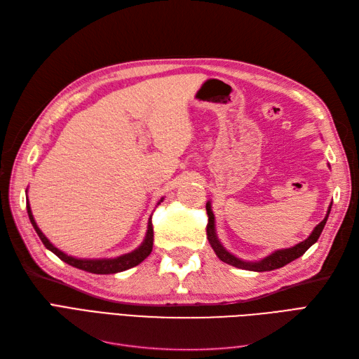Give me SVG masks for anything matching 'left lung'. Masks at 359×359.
Here are the masks:
<instances>
[{
    "instance_id": "left-lung-1",
    "label": "left lung",
    "mask_w": 359,
    "mask_h": 359,
    "mask_svg": "<svg viewBox=\"0 0 359 359\" xmlns=\"http://www.w3.org/2000/svg\"><path fill=\"white\" fill-rule=\"evenodd\" d=\"M330 211H331V206H330L327 217H325V219L316 227H314V231L311 232V235L307 238L306 241H302V243L297 244L295 247H292V248L278 250V252H276L271 256L265 257L264 260H260V262H255V264L244 262V260L236 259L231 253H227L226 250L223 248V245L219 243V240H217L215 231H214V214L211 211L210 202L206 203V214H208V224H206V238H208V241H210L212 250L215 252V255L219 256V259L223 260V262L229 264L232 266H236V268H244V269H248V271H257V273H264V271H273V269L285 266L289 262H292V260H295V259H298L299 256L306 253L307 250L319 240V236H320L323 227H325V223H327V220H328Z\"/></svg>"
}]
</instances>
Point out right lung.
Masks as SVG:
<instances>
[{"mask_svg":"<svg viewBox=\"0 0 359 359\" xmlns=\"http://www.w3.org/2000/svg\"><path fill=\"white\" fill-rule=\"evenodd\" d=\"M161 202V201H160ZM27 210H28V215H29V220L32 227H34L37 235L40 236L41 243L45 244L46 248H49L53 255H57L61 260L64 262L74 266V268H79L83 271H88V273L93 274H115V273H121V271H126L128 268H133L136 265H139L140 262H144V260L149 256V253L153 252V241H154V229H153V222L149 220L148 223V232H147V238L144 244L140 245L135 252L124 255V256H119L116 259H95V260H83V259H74L72 256H67L66 253H62L61 250H58L57 247H53L49 241L48 238L41 233V231L37 227L36 222H34V217L31 214V208L29 205L27 203Z\"/></svg>","mask_w":359,"mask_h":359,"instance_id":"1","label":"right lung"}]
</instances>
